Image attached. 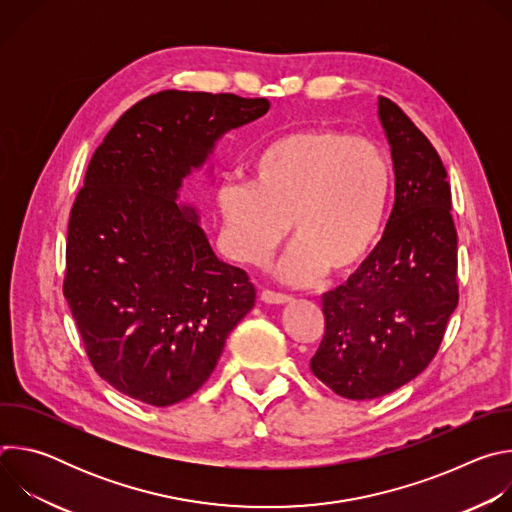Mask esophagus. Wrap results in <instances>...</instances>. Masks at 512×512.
<instances>
[{
  "instance_id": "obj_1",
  "label": "esophagus",
  "mask_w": 512,
  "mask_h": 512,
  "mask_svg": "<svg viewBox=\"0 0 512 512\" xmlns=\"http://www.w3.org/2000/svg\"><path fill=\"white\" fill-rule=\"evenodd\" d=\"M261 300H263L265 304H289V302H291L289 296L277 294V291H271V289L261 291Z\"/></svg>"
}]
</instances>
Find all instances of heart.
<instances>
[{"mask_svg": "<svg viewBox=\"0 0 512 512\" xmlns=\"http://www.w3.org/2000/svg\"><path fill=\"white\" fill-rule=\"evenodd\" d=\"M395 176L371 139L332 127H304L267 141L249 184L218 192L227 247L239 263L261 265L289 233L298 239L279 275L310 285L328 269L348 275L373 253L387 225Z\"/></svg>", "mask_w": 512, "mask_h": 512, "instance_id": "obj_1", "label": "heart"}]
</instances>
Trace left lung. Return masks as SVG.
I'll return each instance as SVG.
<instances>
[{
	"instance_id": "8db88e82",
	"label": "left lung",
	"mask_w": 512,
	"mask_h": 512,
	"mask_svg": "<svg viewBox=\"0 0 512 512\" xmlns=\"http://www.w3.org/2000/svg\"><path fill=\"white\" fill-rule=\"evenodd\" d=\"M379 119L391 145L395 204L367 261L322 296L326 332L310 360L326 387L352 401L383 397L415 379L458 306V233L446 168L385 97Z\"/></svg>"
}]
</instances>
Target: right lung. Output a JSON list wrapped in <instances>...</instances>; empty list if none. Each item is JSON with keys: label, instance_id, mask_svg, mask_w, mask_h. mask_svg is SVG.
Wrapping results in <instances>:
<instances>
[{"label": "right lung", "instance_id": "right-lung-1", "mask_svg": "<svg viewBox=\"0 0 512 512\" xmlns=\"http://www.w3.org/2000/svg\"><path fill=\"white\" fill-rule=\"evenodd\" d=\"M267 111V99L162 91L127 109L91 158L70 210L64 298L95 371L131 399H188L255 306L249 275L216 257L178 196L218 139Z\"/></svg>", "mask_w": 512, "mask_h": 512}]
</instances>
